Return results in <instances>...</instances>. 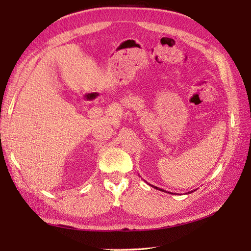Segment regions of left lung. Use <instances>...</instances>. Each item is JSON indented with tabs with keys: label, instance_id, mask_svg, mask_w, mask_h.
<instances>
[{
	"label": "left lung",
	"instance_id": "1",
	"mask_svg": "<svg viewBox=\"0 0 251 251\" xmlns=\"http://www.w3.org/2000/svg\"><path fill=\"white\" fill-rule=\"evenodd\" d=\"M151 185V184H150ZM153 186V185H152ZM154 189H156V190H159V191H162V192H167V191H165V190H162V189H159V188H157V186H153ZM195 191V190H194ZM194 191H191V192H188V193H192V192H194ZM168 193H170V192H168ZM170 194H173V193H170Z\"/></svg>",
	"mask_w": 251,
	"mask_h": 251
}]
</instances>
